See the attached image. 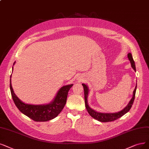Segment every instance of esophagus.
I'll return each instance as SVG.
<instances>
[{"mask_svg": "<svg viewBox=\"0 0 149 149\" xmlns=\"http://www.w3.org/2000/svg\"><path fill=\"white\" fill-rule=\"evenodd\" d=\"M81 80H81V79H80V81H81Z\"/></svg>", "mask_w": 149, "mask_h": 149, "instance_id": "34e87169", "label": "esophagus"}]
</instances>
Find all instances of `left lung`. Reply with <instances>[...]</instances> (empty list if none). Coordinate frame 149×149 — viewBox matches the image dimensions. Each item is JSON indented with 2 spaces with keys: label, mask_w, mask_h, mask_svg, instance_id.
I'll use <instances>...</instances> for the list:
<instances>
[{
  "label": "left lung",
  "mask_w": 149,
  "mask_h": 149,
  "mask_svg": "<svg viewBox=\"0 0 149 149\" xmlns=\"http://www.w3.org/2000/svg\"><path fill=\"white\" fill-rule=\"evenodd\" d=\"M128 58L131 63V67L133 68V69L136 71L135 63L133 60V56H132L131 53H129L128 54ZM82 85H83V86H84L85 107H86V109L87 110L88 112V113L91 115L93 118H94L95 119L100 121V122H112V121H114L115 120L120 118L121 117H122L123 115H124L125 113H127L131 109L132 106H133V104L134 100L135 99L136 91V88H137V84H136L134 90L133 91V97H132L131 100L128 104V105L126 106L123 110H122V111L118 112H116V113H101V112H97L94 111V110L92 109L89 106L88 104V100H88V93H89V89L86 85L83 84H82Z\"/></svg>",
  "instance_id": "8db88e82"
}]
</instances>
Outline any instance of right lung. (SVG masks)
Listing matches in <instances>:
<instances>
[{
	"label": "right lung",
	"mask_w": 149,
	"mask_h": 149,
	"mask_svg": "<svg viewBox=\"0 0 149 149\" xmlns=\"http://www.w3.org/2000/svg\"><path fill=\"white\" fill-rule=\"evenodd\" d=\"M15 63V62L13 65ZM11 77L12 75L10 76V91L16 106L21 112L36 122H47L56 117L63 109L67 100L68 92L73 86V84H70L61 88L50 103L42 105H32L23 102L16 96L11 83Z\"/></svg>",
	"instance_id": "1"
}]
</instances>
